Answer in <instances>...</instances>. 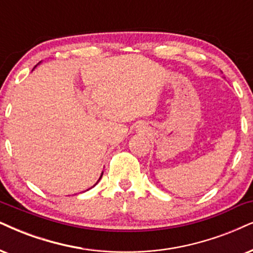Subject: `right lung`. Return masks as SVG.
I'll use <instances>...</instances> for the list:
<instances>
[{
    "mask_svg": "<svg viewBox=\"0 0 253 253\" xmlns=\"http://www.w3.org/2000/svg\"><path fill=\"white\" fill-rule=\"evenodd\" d=\"M101 176H103V172H101V175H100V177H99V180H98V181H97V183H98V182H99V181H100V178H101ZM97 183H95V184H97ZM95 184H94V185H95ZM94 185H93V187H94ZM87 190H88V189H87Z\"/></svg>",
    "mask_w": 253,
    "mask_h": 253,
    "instance_id": "right-lung-1",
    "label": "right lung"
}]
</instances>
